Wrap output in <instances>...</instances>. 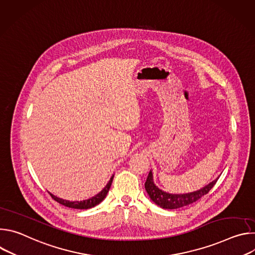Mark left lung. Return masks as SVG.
<instances>
[{"mask_svg": "<svg viewBox=\"0 0 255 255\" xmlns=\"http://www.w3.org/2000/svg\"><path fill=\"white\" fill-rule=\"evenodd\" d=\"M219 178V177H218ZM214 179L210 184L205 186L204 188L187 194H169L162 190H160L153 181V174L150 170L148 176L145 181V190H146L149 198L162 209H178L181 207H185L191 205L201 199L203 196L207 195L209 191L214 187L217 179Z\"/></svg>", "mask_w": 255, "mask_h": 255, "instance_id": "left-lung-1", "label": "left lung"}]
</instances>
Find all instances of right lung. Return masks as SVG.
Returning <instances> with one entry per match:
<instances>
[{
    "instance_id": "right-lung-1",
    "label": "right lung",
    "mask_w": 255,
    "mask_h": 255,
    "mask_svg": "<svg viewBox=\"0 0 255 255\" xmlns=\"http://www.w3.org/2000/svg\"><path fill=\"white\" fill-rule=\"evenodd\" d=\"M113 177H114V174L111 176L110 180H109V183L106 185V187L99 193L97 194L96 196L88 199V200H84V201H76V202H70V201H67V200H63V199H60L54 195H52L51 193L50 196L51 198L56 201L57 203L65 206V207H68V208H72V209H81V210H85V209H90V208H93L97 205H99L107 196L109 190H110L111 188V185H112V181H113Z\"/></svg>"
}]
</instances>
